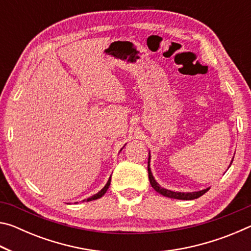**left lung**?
Segmentation results:
<instances>
[{"instance_id":"1","label":"left lung","mask_w":251,"mask_h":251,"mask_svg":"<svg viewBox=\"0 0 251 251\" xmlns=\"http://www.w3.org/2000/svg\"><path fill=\"white\" fill-rule=\"evenodd\" d=\"M150 159H151V155H150V157H148V167H147L150 182H151L152 188H154L157 193L163 195V196L168 197V198H174V199H182V201H192V199H196L198 197L202 196L203 194L207 193L208 190H209V188H207V189H203V190H201V192H196V193H177V192H172V190L163 188V187H160L158 184H157L155 178L151 175V172L150 168ZM232 160H231V163H232Z\"/></svg>"}]
</instances>
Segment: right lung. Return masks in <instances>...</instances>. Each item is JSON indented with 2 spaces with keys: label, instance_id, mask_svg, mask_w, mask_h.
I'll return each instance as SVG.
<instances>
[{
  "label": "right lung",
  "instance_id": "right-lung-1",
  "mask_svg": "<svg viewBox=\"0 0 251 251\" xmlns=\"http://www.w3.org/2000/svg\"><path fill=\"white\" fill-rule=\"evenodd\" d=\"M109 185H110V178H109V179H108V181H107V184H106V185H105V187H104V188H103V189H101L100 193H97L96 195H94V196H92L91 198H87V199H86V201H95V199H99V198H100V197H101V196H103V195H104V194H105L106 192H107V189H108V187H109Z\"/></svg>",
  "mask_w": 251,
  "mask_h": 251
}]
</instances>
